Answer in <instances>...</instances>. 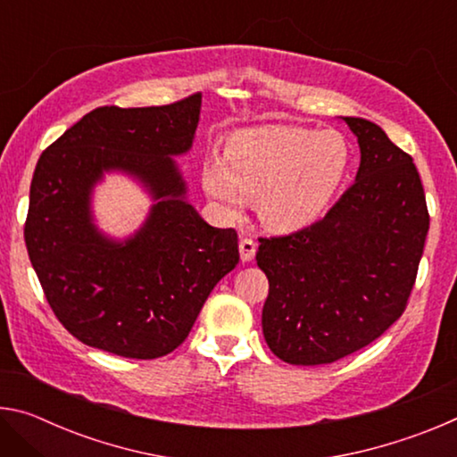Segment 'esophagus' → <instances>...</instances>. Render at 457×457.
<instances>
[{"mask_svg": "<svg viewBox=\"0 0 457 457\" xmlns=\"http://www.w3.org/2000/svg\"><path fill=\"white\" fill-rule=\"evenodd\" d=\"M256 250H258V244L253 242V239L250 237L239 239V258H242V262H252L253 256H256Z\"/></svg>", "mask_w": 457, "mask_h": 457, "instance_id": "esophagus-1", "label": "esophagus"}]
</instances>
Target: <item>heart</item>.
Here are the masks:
<instances>
[{
    "label": "heart",
    "instance_id": "b5f03b06",
    "mask_svg": "<svg viewBox=\"0 0 457 457\" xmlns=\"http://www.w3.org/2000/svg\"><path fill=\"white\" fill-rule=\"evenodd\" d=\"M349 171V146L335 130L256 127L231 135L223 157L201 165V183L228 218L252 201L268 229L300 231L322 218Z\"/></svg>",
    "mask_w": 457,
    "mask_h": 457
}]
</instances>
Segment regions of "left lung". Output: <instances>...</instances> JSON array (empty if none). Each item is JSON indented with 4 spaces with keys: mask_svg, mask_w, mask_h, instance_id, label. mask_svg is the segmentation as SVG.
<instances>
[{
    "mask_svg": "<svg viewBox=\"0 0 457 457\" xmlns=\"http://www.w3.org/2000/svg\"><path fill=\"white\" fill-rule=\"evenodd\" d=\"M361 149L354 183L320 221L260 237L270 292L264 338L290 365H327L373 343L403 314L429 229L413 159L367 119L340 117Z\"/></svg>",
    "mask_w": 457,
    "mask_h": 457,
    "instance_id": "1",
    "label": "left lung"
}]
</instances>
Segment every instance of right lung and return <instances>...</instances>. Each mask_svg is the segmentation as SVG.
<instances>
[{
  "label": "right lung",
  "instance_id": "obj_1",
  "mask_svg": "<svg viewBox=\"0 0 457 457\" xmlns=\"http://www.w3.org/2000/svg\"><path fill=\"white\" fill-rule=\"evenodd\" d=\"M199 112L201 95L167 106H100L37 159L24 229L29 262L54 314L84 345L163 357L239 262L236 229L201 218L173 159L191 149ZM106 172L135 179L154 201L125 240L94 223L91 193Z\"/></svg>",
  "mask_w": 457,
  "mask_h": 457
}]
</instances>
